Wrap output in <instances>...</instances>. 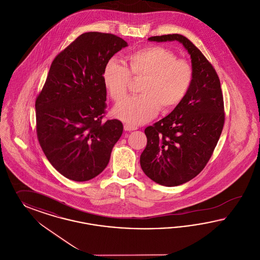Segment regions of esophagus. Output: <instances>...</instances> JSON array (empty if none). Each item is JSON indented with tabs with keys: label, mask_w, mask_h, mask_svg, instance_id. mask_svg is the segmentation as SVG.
<instances>
[{
	"label": "esophagus",
	"mask_w": 260,
	"mask_h": 260,
	"mask_svg": "<svg viewBox=\"0 0 260 260\" xmlns=\"http://www.w3.org/2000/svg\"><path fill=\"white\" fill-rule=\"evenodd\" d=\"M124 129H125V132H132V131L137 129V126L128 125V124H125V125H124Z\"/></svg>",
	"instance_id": "34e87169"
}]
</instances>
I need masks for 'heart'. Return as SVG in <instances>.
<instances>
[{
    "mask_svg": "<svg viewBox=\"0 0 260 260\" xmlns=\"http://www.w3.org/2000/svg\"><path fill=\"white\" fill-rule=\"evenodd\" d=\"M194 78L193 67L166 47L154 45L129 53L125 66L110 60L104 67L103 80L106 91L116 102H122L133 80L142 81L141 95L118 104L113 114L128 125H141L158 110H174L186 98Z\"/></svg>",
    "mask_w": 260,
    "mask_h": 260,
    "instance_id": "b5f03b06",
    "label": "heart"
}]
</instances>
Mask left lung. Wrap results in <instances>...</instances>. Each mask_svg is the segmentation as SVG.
I'll use <instances>...</instances> for the list:
<instances>
[{
  "instance_id": "8db88e82",
  "label": "left lung",
  "mask_w": 260,
  "mask_h": 260,
  "mask_svg": "<svg viewBox=\"0 0 260 260\" xmlns=\"http://www.w3.org/2000/svg\"><path fill=\"white\" fill-rule=\"evenodd\" d=\"M149 42H179L190 55L192 85L184 101L153 125L147 126V145L140 166L151 180L166 187L187 183L207 165L224 124L223 98L218 74L186 37H151Z\"/></svg>"
}]
</instances>
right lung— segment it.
<instances>
[{"label":"right lung","instance_id":"obj_1","mask_svg":"<svg viewBox=\"0 0 260 260\" xmlns=\"http://www.w3.org/2000/svg\"><path fill=\"white\" fill-rule=\"evenodd\" d=\"M112 34L80 35L54 59L36 101L37 135L44 155L62 176L89 181L107 167L123 134L119 120L103 122L104 67L122 48Z\"/></svg>","mask_w":260,"mask_h":260}]
</instances>
